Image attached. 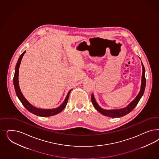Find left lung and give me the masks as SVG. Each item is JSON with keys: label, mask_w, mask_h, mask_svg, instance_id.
Segmentation results:
<instances>
[{"label": "left lung", "mask_w": 159, "mask_h": 159, "mask_svg": "<svg viewBox=\"0 0 159 159\" xmlns=\"http://www.w3.org/2000/svg\"><path fill=\"white\" fill-rule=\"evenodd\" d=\"M142 68H143V73H142V84H141V88L140 91L138 93V96L133 100L132 102L130 103L128 106L126 108L120 109H116V110H105L101 108L98 104L93 95L92 94L91 95V101H92V105L97 110L98 112L102 114L103 115L111 117V118H120L122 117L123 116L128 114L134 108L136 107L137 104L138 103L140 98L143 95L144 89L146 87V78H145V69L143 66V63L142 62Z\"/></svg>", "instance_id": "obj_1"}]
</instances>
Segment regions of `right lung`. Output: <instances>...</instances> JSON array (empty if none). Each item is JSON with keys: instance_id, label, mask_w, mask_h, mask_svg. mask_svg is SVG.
<instances>
[{"instance_id": "1", "label": "right lung", "mask_w": 159, "mask_h": 159, "mask_svg": "<svg viewBox=\"0 0 159 159\" xmlns=\"http://www.w3.org/2000/svg\"><path fill=\"white\" fill-rule=\"evenodd\" d=\"M25 52H26V51H24L21 54L18 60V61L17 62L16 66L15 72V75L13 77V84H14V87H15L16 93L17 97L19 98L21 102L22 103L23 105L26 108V109H27L30 112L32 113L37 116L46 117V116H50L52 115H55L61 112L67 105L69 95H70V93L72 89L68 92L67 97L66 98L64 102L62 103L58 108L53 109H39V108H36V107H33V105H31L23 95L22 93L21 92L20 87H19V85L18 76H19V68L20 67V65L21 61V59Z\"/></svg>"}]
</instances>
